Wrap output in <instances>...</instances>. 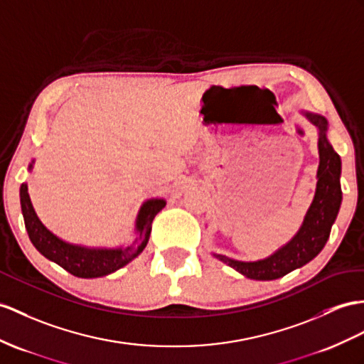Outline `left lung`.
Returning a JSON list of instances; mask_svg holds the SVG:
<instances>
[{
	"mask_svg": "<svg viewBox=\"0 0 364 364\" xmlns=\"http://www.w3.org/2000/svg\"><path fill=\"white\" fill-rule=\"evenodd\" d=\"M318 129V154L320 165L316 171V190L296 235L273 255L259 261H237L225 255L213 253L244 277L258 281L278 279L291 270L303 267L323 250L341 207V159L327 140V120L320 114L301 111Z\"/></svg>",
	"mask_w": 364,
	"mask_h": 364,
	"instance_id": "8db88e82",
	"label": "left lung"
}]
</instances>
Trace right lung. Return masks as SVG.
Returning a JSON list of instances; mask_svg holds the SVG:
<instances>
[{"label":"right lung","mask_w":364,"mask_h":364,"mask_svg":"<svg viewBox=\"0 0 364 364\" xmlns=\"http://www.w3.org/2000/svg\"><path fill=\"white\" fill-rule=\"evenodd\" d=\"M32 166L33 161L29 164V171L32 170ZM20 200L26 230H28L29 239L35 249L44 258L58 264L60 267H63L66 272L78 278L106 277V274L125 267L128 262L137 258L148 244L153 219L166 205L165 199L161 198L148 199L144 202L136 218V241L127 247L106 249V247H85L66 242L44 227L32 207L28 183H21Z\"/></svg>","instance_id":"obj_1"}]
</instances>
